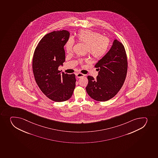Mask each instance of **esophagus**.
Here are the masks:
<instances>
[{
  "instance_id": "obj_1",
  "label": "esophagus",
  "mask_w": 158,
  "mask_h": 158,
  "mask_svg": "<svg viewBox=\"0 0 158 158\" xmlns=\"http://www.w3.org/2000/svg\"><path fill=\"white\" fill-rule=\"evenodd\" d=\"M76 75V77L78 78H81V77H84L85 76V75H84L83 73H77Z\"/></svg>"
}]
</instances>
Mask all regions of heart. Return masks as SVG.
Instances as JSON below:
<instances>
[{"mask_svg":"<svg viewBox=\"0 0 158 158\" xmlns=\"http://www.w3.org/2000/svg\"><path fill=\"white\" fill-rule=\"evenodd\" d=\"M76 38L79 42L86 44V52H89L95 59H100L103 57L109 47V39L92 30H80L77 33ZM73 46V40L69 38L65 45L66 51L67 52H72Z\"/></svg>","mask_w":158,"mask_h":158,"instance_id":"b5f03b06","label":"heart"}]
</instances>
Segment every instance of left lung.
I'll return each instance as SVG.
<instances>
[{"mask_svg": "<svg viewBox=\"0 0 158 158\" xmlns=\"http://www.w3.org/2000/svg\"><path fill=\"white\" fill-rule=\"evenodd\" d=\"M95 67L98 75L96 79L88 76L86 91L94 100L106 102L118 92L126 77L128 61L123 44L115 40L109 51Z\"/></svg>", "mask_w": 158, "mask_h": 158, "instance_id": "8db88e82", "label": "left lung"}]
</instances>
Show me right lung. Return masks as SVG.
<instances>
[{
  "mask_svg": "<svg viewBox=\"0 0 158 158\" xmlns=\"http://www.w3.org/2000/svg\"><path fill=\"white\" fill-rule=\"evenodd\" d=\"M67 30L46 35L38 43L32 60L35 80L41 91L49 99L62 102L72 97L76 86L75 75L58 70L65 59L64 46L69 39Z\"/></svg>",
  "mask_w": 158,
  "mask_h": 158,
  "instance_id": "right-lung-1",
  "label": "right lung"
}]
</instances>
